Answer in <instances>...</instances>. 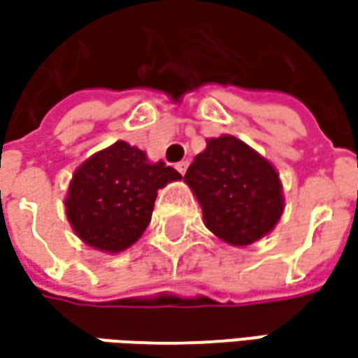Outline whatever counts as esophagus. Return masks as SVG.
Returning a JSON list of instances; mask_svg holds the SVG:
<instances>
[{
  "label": "esophagus",
  "mask_w": 358,
  "mask_h": 358,
  "mask_svg": "<svg viewBox=\"0 0 358 358\" xmlns=\"http://www.w3.org/2000/svg\"><path fill=\"white\" fill-rule=\"evenodd\" d=\"M187 167H189V161H179V163L175 165V169L181 173V175H185Z\"/></svg>",
  "instance_id": "34e87169"
}]
</instances>
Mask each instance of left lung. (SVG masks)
Wrapping results in <instances>:
<instances>
[{"instance_id":"left-lung-1","label":"left lung","mask_w":358,"mask_h":358,"mask_svg":"<svg viewBox=\"0 0 358 358\" xmlns=\"http://www.w3.org/2000/svg\"><path fill=\"white\" fill-rule=\"evenodd\" d=\"M199 201L205 227L233 247L268 235L285 209L282 185L273 163L233 135L207 139L185 173Z\"/></svg>"}]
</instances>
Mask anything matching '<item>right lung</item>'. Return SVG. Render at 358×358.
Here are the masks:
<instances>
[{
	"label": "right lung",
	"instance_id": "right-lung-1",
	"mask_svg": "<svg viewBox=\"0 0 358 358\" xmlns=\"http://www.w3.org/2000/svg\"><path fill=\"white\" fill-rule=\"evenodd\" d=\"M181 175L149 161L135 145L115 141L93 153L73 173L65 215L76 235L101 253H121L143 235L157 191Z\"/></svg>",
	"mask_w": 358,
	"mask_h": 358
}]
</instances>
